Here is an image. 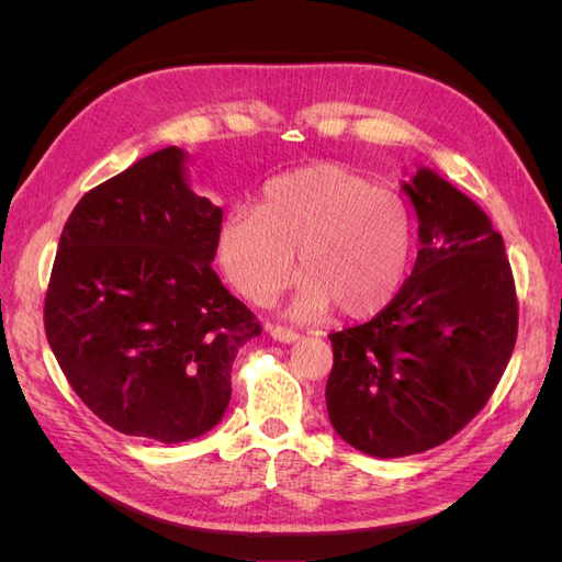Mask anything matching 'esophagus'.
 Returning a JSON list of instances; mask_svg holds the SVG:
<instances>
[{"label": "esophagus", "mask_w": 562, "mask_h": 562, "mask_svg": "<svg viewBox=\"0 0 562 562\" xmlns=\"http://www.w3.org/2000/svg\"><path fill=\"white\" fill-rule=\"evenodd\" d=\"M269 333H271V337L279 339V342H285V345H291V342H295V339H300V333H295L288 326H269Z\"/></svg>", "instance_id": "1"}]
</instances>
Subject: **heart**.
Instances as JSON below:
<instances>
[{"instance_id":"heart-1","label":"heart","mask_w":562,"mask_h":562,"mask_svg":"<svg viewBox=\"0 0 562 562\" xmlns=\"http://www.w3.org/2000/svg\"><path fill=\"white\" fill-rule=\"evenodd\" d=\"M411 248L403 199L339 164L271 178L258 209H232L217 234L223 271L255 304L291 283L295 250L297 318H316L333 302L342 314L382 307L405 277Z\"/></svg>"}]
</instances>
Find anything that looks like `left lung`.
<instances>
[{
	"instance_id": "left-lung-1",
	"label": "left lung",
	"mask_w": 562,
	"mask_h": 562,
	"mask_svg": "<svg viewBox=\"0 0 562 562\" xmlns=\"http://www.w3.org/2000/svg\"><path fill=\"white\" fill-rule=\"evenodd\" d=\"M403 190L419 220L413 274L375 318L328 335L330 424L382 459L462 431L495 394L518 337L514 271L487 215L429 168Z\"/></svg>"
}]
</instances>
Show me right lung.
I'll use <instances>...</instances> for the list:
<instances>
[{"label": "right lung", "instance_id": "1", "mask_svg": "<svg viewBox=\"0 0 562 562\" xmlns=\"http://www.w3.org/2000/svg\"><path fill=\"white\" fill-rule=\"evenodd\" d=\"M166 147L81 196L63 227L44 330L89 411L159 443L225 415L236 353L262 333L213 269L223 211Z\"/></svg>", "mask_w": 562, "mask_h": 562}]
</instances>
